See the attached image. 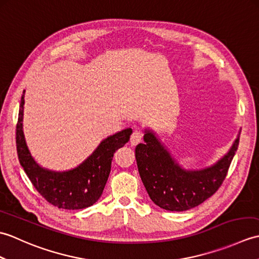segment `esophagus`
<instances>
[{
	"mask_svg": "<svg viewBox=\"0 0 259 259\" xmlns=\"http://www.w3.org/2000/svg\"><path fill=\"white\" fill-rule=\"evenodd\" d=\"M142 138H144V135H142L140 131L136 130L133 133V135H131V138H130V144L133 146H136L140 144V142L142 141Z\"/></svg>",
	"mask_w": 259,
	"mask_h": 259,
	"instance_id": "obj_1",
	"label": "esophagus"
}]
</instances>
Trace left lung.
<instances>
[{"instance_id":"left-lung-1","label":"left lung","mask_w":259,"mask_h":259,"mask_svg":"<svg viewBox=\"0 0 259 259\" xmlns=\"http://www.w3.org/2000/svg\"><path fill=\"white\" fill-rule=\"evenodd\" d=\"M144 139L145 144L136 147L141 180L150 199L170 211L188 210L211 197L226 178L239 144L238 136L227 155L212 167L199 171H185L151 131H146Z\"/></svg>"}]
</instances>
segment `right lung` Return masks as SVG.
Masks as SVG:
<instances>
[{"mask_svg": "<svg viewBox=\"0 0 259 259\" xmlns=\"http://www.w3.org/2000/svg\"><path fill=\"white\" fill-rule=\"evenodd\" d=\"M23 104L24 92L16 123V151L21 166L32 185L48 202L58 208L76 210L92 206L102 195L115 150L129 141L133 129L126 128L108 137L78 168L65 172H54L38 166L27 149L22 129Z\"/></svg>", "mask_w": 259, "mask_h": 259, "instance_id": "right-lung-1", "label": "right lung"}]
</instances>
